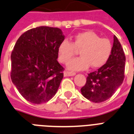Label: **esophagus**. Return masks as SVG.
Segmentation results:
<instances>
[{
    "mask_svg": "<svg viewBox=\"0 0 134 134\" xmlns=\"http://www.w3.org/2000/svg\"><path fill=\"white\" fill-rule=\"evenodd\" d=\"M76 75V73L74 72H70V71H65L64 72V76H74Z\"/></svg>",
    "mask_w": 134,
    "mask_h": 134,
    "instance_id": "1",
    "label": "esophagus"
}]
</instances>
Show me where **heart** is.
I'll return each mask as SVG.
<instances>
[{"label": "heart", "instance_id": "heart-1", "mask_svg": "<svg viewBox=\"0 0 134 134\" xmlns=\"http://www.w3.org/2000/svg\"><path fill=\"white\" fill-rule=\"evenodd\" d=\"M76 49H80V57L71 60L67 69L72 71L84 70L91 65L92 68H100L108 61L112 53V44L107 38H100L92 31L77 34L72 42L62 41L58 47V58L62 63H67L74 56Z\"/></svg>", "mask_w": 134, "mask_h": 134}]
</instances>
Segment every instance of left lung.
<instances>
[{
	"mask_svg": "<svg viewBox=\"0 0 134 134\" xmlns=\"http://www.w3.org/2000/svg\"><path fill=\"white\" fill-rule=\"evenodd\" d=\"M125 56L120 42L114 36L112 53L105 65L90 73L80 90L82 95L93 103H102L112 96L125 78Z\"/></svg>",
	"mask_w": 134,
	"mask_h": 134,
	"instance_id": "1",
	"label": "left lung"
}]
</instances>
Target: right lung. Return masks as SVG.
Listing matches in <instances>:
<instances>
[{
	"mask_svg": "<svg viewBox=\"0 0 134 134\" xmlns=\"http://www.w3.org/2000/svg\"><path fill=\"white\" fill-rule=\"evenodd\" d=\"M65 40L60 29L41 26L23 34L11 54V78L21 96L34 104L54 97L63 78L58 47Z\"/></svg>",
	"mask_w": 134,
	"mask_h": 134,
	"instance_id": "1",
	"label": "right lung"
}]
</instances>
